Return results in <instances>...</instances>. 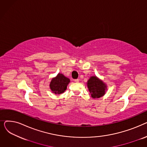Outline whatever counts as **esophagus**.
Segmentation results:
<instances>
[{"label": "esophagus", "mask_w": 147, "mask_h": 147, "mask_svg": "<svg viewBox=\"0 0 147 147\" xmlns=\"http://www.w3.org/2000/svg\"><path fill=\"white\" fill-rule=\"evenodd\" d=\"M74 82H75L76 83H79V79H75V80H74Z\"/></svg>", "instance_id": "34e87169"}]
</instances>
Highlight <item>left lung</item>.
Returning a JSON list of instances; mask_svg holds the SVG:
<instances>
[{
	"instance_id": "left-lung-1",
	"label": "left lung",
	"mask_w": 147,
	"mask_h": 147,
	"mask_svg": "<svg viewBox=\"0 0 147 147\" xmlns=\"http://www.w3.org/2000/svg\"><path fill=\"white\" fill-rule=\"evenodd\" d=\"M87 86L92 98L103 96L107 90V84L96 76L90 77L87 82Z\"/></svg>"
}]
</instances>
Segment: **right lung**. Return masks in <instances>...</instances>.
I'll return each instance as SVG.
<instances>
[{
  "label": "right lung",
  "instance_id": "right-lung-1",
  "mask_svg": "<svg viewBox=\"0 0 147 147\" xmlns=\"http://www.w3.org/2000/svg\"><path fill=\"white\" fill-rule=\"evenodd\" d=\"M69 82L70 80L68 78L62 73H58L56 77L52 79L49 88L53 94L59 95L65 92Z\"/></svg>",
  "mask_w": 147,
  "mask_h": 147
}]
</instances>
